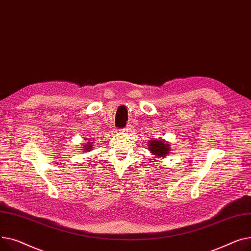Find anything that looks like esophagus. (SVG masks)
Returning a JSON list of instances; mask_svg holds the SVG:
<instances>
[{
  "mask_svg": "<svg viewBox=\"0 0 251 251\" xmlns=\"http://www.w3.org/2000/svg\"><path fill=\"white\" fill-rule=\"evenodd\" d=\"M131 125H129V124H127L125 127H123L121 130H123V131H125V132H127V131H129L130 130V128H131V126H130Z\"/></svg>",
  "mask_w": 251,
  "mask_h": 251,
  "instance_id": "34e87169",
  "label": "esophagus"
}]
</instances>
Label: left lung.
I'll return each instance as SVG.
<instances>
[{"instance_id": "1", "label": "left lung", "mask_w": 251, "mask_h": 251, "mask_svg": "<svg viewBox=\"0 0 251 251\" xmlns=\"http://www.w3.org/2000/svg\"><path fill=\"white\" fill-rule=\"evenodd\" d=\"M148 149L155 156L165 157L167 154H169L170 145L169 144H165L162 140H153V141H151L149 143Z\"/></svg>"}]
</instances>
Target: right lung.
I'll return each mask as SVG.
<instances>
[{"label":"right lung","instance_id":"obj_1","mask_svg":"<svg viewBox=\"0 0 251 251\" xmlns=\"http://www.w3.org/2000/svg\"><path fill=\"white\" fill-rule=\"evenodd\" d=\"M91 143H87L85 146H84V150H87V151H90L91 150V147L93 146V145H90Z\"/></svg>","mask_w":251,"mask_h":251}]
</instances>
